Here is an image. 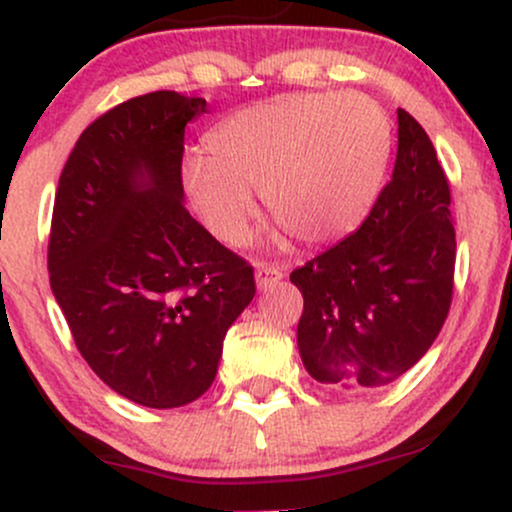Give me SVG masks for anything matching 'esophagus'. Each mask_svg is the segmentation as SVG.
<instances>
[{
	"instance_id": "34e87169",
	"label": "esophagus",
	"mask_w": 512,
	"mask_h": 512,
	"mask_svg": "<svg viewBox=\"0 0 512 512\" xmlns=\"http://www.w3.org/2000/svg\"><path fill=\"white\" fill-rule=\"evenodd\" d=\"M255 279L260 289H269V286H274L276 281L284 279V269L274 267V264H257Z\"/></svg>"
}]
</instances>
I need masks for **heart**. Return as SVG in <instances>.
Segmentation results:
<instances>
[{
	"label": "heart",
	"instance_id": "b5f03b06",
	"mask_svg": "<svg viewBox=\"0 0 512 512\" xmlns=\"http://www.w3.org/2000/svg\"><path fill=\"white\" fill-rule=\"evenodd\" d=\"M392 151L378 103L358 93H293L250 105L204 137L207 161L185 166V192L216 238H248L264 209L303 245L354 233L373 209Z\"/></svg>",
	"mask_w": 512,
	"mask_h": 512
}]
</instances>
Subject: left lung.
Segmentation results:
<instances>
[{"instance_id":"left-lung-1","label":"left lung","mask_w":512,"mask_h":512,"mask_svg":"<svg viewBox=\"0 0 512 512\" xmlns=\"http://www.w3.org/2000/svg\"><path fill=\"white\" fill-rule=\"evenodd\" d=\"M395 170L358 231L293 269L301 358L320 383H395L436 342L455 286L450 185L424 127L397 110Z\"/></svg>"}]
</instances>
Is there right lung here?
Instances as JSON below:
<instances>
[{"label": "right lung", "instance_id": "obj_1", "mask_svg": "<svg viewBox=\"0 0 512 512\" xmlns=\"http://www.w3.org/2000/svg\"><path fill=\"white\" fill-rule=\"evenodd\" d=\"M204 98L154 91L93 120L64 163L48 272L74 344L117 395L173 409L209 390L255 269L182 204Z\"/></svg>", "mask_w": 512, "mask_h": 512}]
</instances>
